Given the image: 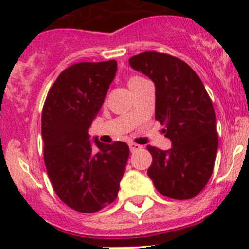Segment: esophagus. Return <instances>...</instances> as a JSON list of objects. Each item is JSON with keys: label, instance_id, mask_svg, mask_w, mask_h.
I'll list each match as a JSON object with an SVG mask.
<instances>
[{"label": "esophagus", "instance_id": "obj_1", "mask_svg": "<svg viewBox=\"0 0 249 249\" xmlns=\"http://www.w3.org/2000/svg\"><path fill=\"white\" fill-rule=\"evenodd\" d=\"M129 147H130V150H131V153H134V152H136V150L141 149V148H142V145L131 142V143H129Z\"/></svg>", "mask_w": 249, "mask_h": 249}]
</instances>
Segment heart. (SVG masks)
Masks as SVG:
<instances>
[{
	"label": "heart",
	"mask_w": 249,
	"mask_h": 249,
	"mask_svg": "<svg viewBox=\"0 0 249 249\" xmlns=\"http://www.w3.org/2000/svg\"><path fill=\"white\" fill-rule=\"evenodd\" d=\"M143 79L142 77H139V76H130L129 78H127V84H129L130 89H132V88L135 87V85H137L139 83L142 82Z\"/></svg>",
	"instance_id": "obj_1"
}]
</instances>
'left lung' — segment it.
<instances>
[{"mask_svg":"<svg viewBox=\"0 0 249 249\" xmlns=\"http://www.w3.org/2000/svg\"><path fill=\"white\" fill-rule=\"evenodd\" d=\"M130 66L155 84V119L165 125L172 148L148 145L153 162L148 176L159 193L175 200L196 196L210 180L218 148L212 101L194 70L165 53L143 52Z\"/></svg>","mask_w":249,"mask_h":249,"instance_id":"left-lung-1","label":"left lung"}]
</instances>
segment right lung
Masks as SVG:
<instances>
[{"label": "right lung", "instance_id": "obj_1", "mask_svg": "<svg viewBox=\"0 0 249 249\" xmlns=\"http://www.w3.org/2000/svg\"><path fill=\"white\" fill-rule=\"evenodd\" d=\"M117 61L78 62L60 73L47 95L42 112L44 164L62 202L77 212L94 213L117 199L129 145L95 139L88 129L106 97Z\"/></svg>", "mask_w": 249, "mask_h": 249}]
</instances>
